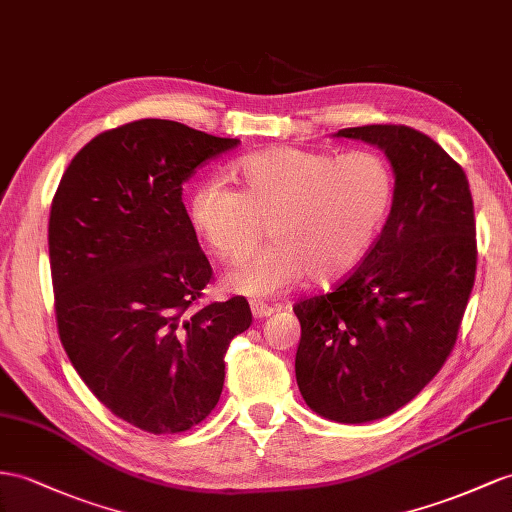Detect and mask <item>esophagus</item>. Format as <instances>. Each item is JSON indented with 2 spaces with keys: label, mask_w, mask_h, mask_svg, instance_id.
I'll return each instance as SVG.
<instances>
[{
  "label": "esophagus",
  "mask_w": 512,
  "mask_h": 512,
  "mask_svg": "<svg viewBox=\"0 0 512 512\" xmlns=\"http://www.w3.org/2000/svg\"><path fill=\"white\" fill-rule=\"evenodd\" d=\"M251 311H253V316H255L257 320H261V318L274 316V311H277V309L266 305V303H261V300H253V303H251Z\"/></svg>",
  "instance_id": "esophagus-1"
}]
</instances>
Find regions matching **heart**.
I'll list each match as a JSON object with an SVG mask.
<instances>
[{"instance_id": "1", "label": "heart", "mask_w": 512, "mask_h": 512, "mask_svg": "<svg viewBox=\"0 0 512 512\" xmlns=\"http://www.w3.org/2000/svg\"><path fill=\"white\" fill-rule=\"evenodd\" d=\"M238 192L218 181L196 186L190 225L222 261H240L259 242L264 225L274 244L225 277L244 296H279L307 277L333 285L355 270L381 233L396 196V175L385 155H335L272 147L233 162Z\"/></svg>"}]
</instances>
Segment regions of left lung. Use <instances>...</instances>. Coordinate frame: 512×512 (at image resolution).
I'll return each mask as SVG.
<instances>
[{"instance_id": "1", "label": "left lung", "mask_w": 512, "mask_h": 512, "mask_svg": "<svg viewBox=\"0 0 512 512\" xmlns=\"http://www.w3.org/2000/svg\"><path fill=\"white\" fill-rule=\"evenodd\" d=\"M385 151L396 196L376 242L333 292L300 300L296 383L311 411L365 424L411 402L456 344L476 279L465 170L404 125L339 129Z\"/></svg>"}]
</instances>
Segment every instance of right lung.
<instances>
[{
	"mask_svg": "<svg viewBox=\"0 0 512 512\" xmlns=\"http://www.w3.org/2000/svg\"><path fill=\"white\" fill-rule=\"evenodd\" d=\"M240 144L175 121L103 131L51 201L49 264L60 342L97 400L131 426L201 424L225 385V355L253 322L246 298L196 309L212 266L181 186Z\"/></svg>",
	"mask_w": 512,
	"mask_h": 512,
	"instance_id": "add662e5",
	"label": "right lung"
}]
</instances>
